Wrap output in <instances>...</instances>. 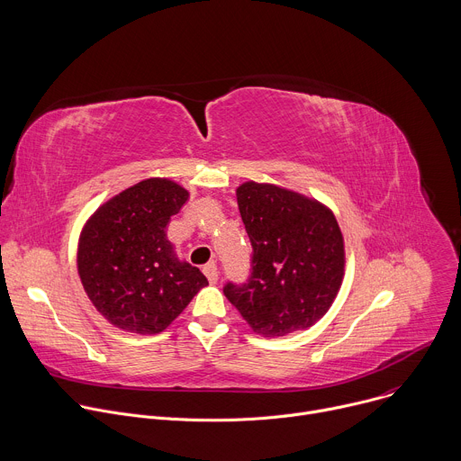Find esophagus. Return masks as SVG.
Returning <instances> with one entry per match:
<instances>
[{
    "instance_id": "esophagus-1",
    "label": "esophagus",
    "mask_w": 461,
    "mask_h": 461,
    "mask_svg": "<svg viewBox=\"0 0 461 461\" xmlns=\"http://www.w3.org/2000/svg\"><path fill=\"white\" fill-rule=\"evenodd\" d=\"M204 274H206V277L212 285H215L219 281V268H217L215 262H208V265L204 267Z\"/></svg>"
}]
</instances>
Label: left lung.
I'll use <instances>...</instances> for the list:
<instances>
[{
	"mask_svg": "<svg viewBox=\"0 0 461 461\" xmlns=\"http://www.w3.org/2000/svg\"><path fill=\"white\" fill-rule=\"evenodd\" d=\"M239 212L251 242L246 283L224 295L253 332L288 336L310 328L332 306L345 274V244L334 213L295 191L246 182Z\"/></svg>",
	"mask_w": 461,
	"mask_h": 461,
	"instance_id": "obj_1",
	"label": "left lung"
}]
</instances>
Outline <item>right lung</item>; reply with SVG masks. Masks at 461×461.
<instances>
[{
  "label": "right lung",
  "instance_id": "1",
  "mask_svg": "<svg viewBox=\"0 0 461 461\" xmlns=\"http://www.w3.org/2000/svg\"><path fill=\"white\" fill-rule=\"evenodd\" d=\"M189 199L173 180L148 178L113 196L82 230L78 274L95 308L133 334H160L208 285L178 260L166 228Z\"/></svg>",
  "mask_w": 461,
  "mask_h": 461
}]
</instances>
